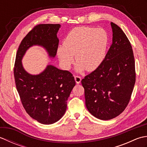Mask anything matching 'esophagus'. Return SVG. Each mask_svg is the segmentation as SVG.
Wrapping results in <instances>:
<instances>
[{"label": "esophagus", "mask_w": 147, "mask_h": 147, "mask_svg": "<svg viewBox=\"0 0 147 147\" xmlns=\"http://www.w3.org/2000/svg\"><path fill=\"white\" fill-rule=\"evenodd\" d=\"M74 80L76 81V83H80L81 81H82V78H81L80 76H74Z\"/></svg>", "instance_id": "1"}]
</instances>
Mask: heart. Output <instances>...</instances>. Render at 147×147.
<instances>
[{"mask_svg":"<svg viewBox=\"0 0 147 147\" xmlns=\"http://www.w3.org/2000/svg\"><path fill=\"white\" fill-rule=\"evenodd\" d=\"M109 43V35L105 30L99 28L82 26L75 28L69 33L64 41V45L59 46L57 55L62 66L69 69L75 55L76 70L96 69L106 55Z\"/></svg>","mask_w":147,"mask_h":147,"instance_id":"heart-1","label":"heart"}]
</instances>
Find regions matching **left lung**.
Segmentation results:
<instances>
[{"label":"left lung","mask_w":147,"mask_h":147,"mask_svg":"<svg viewBox=\"0 0 147 147\" xmlns=\"http://www.w3.org/2000/svg\"><path fill=\"white\" fill-rule=\"evenodd\" d=\"M112 43L104 61L82 80L85 104L93 116L109 120L128 105L136 82L135 62L129 40L119 26L111 23Z\"/></svg>","instance_id":"obj_1"}]
</instances>
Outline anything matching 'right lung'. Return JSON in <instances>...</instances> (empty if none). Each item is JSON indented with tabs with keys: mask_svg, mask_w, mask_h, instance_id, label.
I'll return each instance as SVG.
<instances>
[{
	"mask_svg": "<svg viewBox=\"0 0 147 147\" xmlns=\"http://www.w3.org/2000/svg\"><path fill=\"white\" fill-rule=\"evenodd\" d=\"M59 24H39L22 40L16 56L14 76L16 86L24 109L31 117L40 123L53 124L63 116L67 100L75 86L74 78L68 71L48 65L38 75L24 71L21 59L26 50L33 45H42L51 57L57 54Z\"/></svg>",
	"mask_w": 147,
	"mask_h": 147,
	"instance_id": "obj_1",
	"label": "right lung"
}]
</instances>
